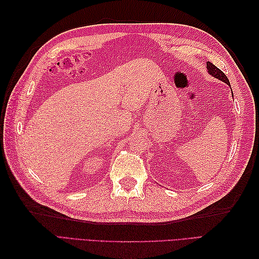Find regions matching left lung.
<instances>
[{
    "instance_id": "1",
    "label": "left lung",
    "mask_w": 259,
    "mask_h": 259,
    "mask_svg": "<svg viewBox=\"0 0 259 259\" xmlns=\"http://www.w3.org/2000/svg\"><path fill=\"white\" fill-rule=\"evenodd\" d=\"M207 70H208V73L214 76V78H217L218 80H221L223 82H225V83H227L229 87H230V83H229V80L226 76V74H225L222 70H219L216 65H213L211 62H207Z\"/></svg>"
}]
</instances>
